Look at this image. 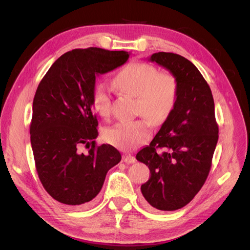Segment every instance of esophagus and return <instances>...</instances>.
<instances>
[{"instance_id":"1","label":"esophagus","mask_w":250,"mask_h":250,"mask_svg":"<svg viewBox=\"0 0 250 250\" xmlns=\"http://www.w3.org/2000/svg\"><path fill=\"white\" fill-rule=\"evenodd\" d=\"M124 162L126 163V164H133V163H135L137 162V160H135V157L134 156H132V155H125L124 156Z\"/></svg>"}]
</instances>
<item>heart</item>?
I'll return each mask as SVG.
<instances>
[{"instance_id":"b5f03b06","label":"heart","mask_w":250,"mask_h":250,"mask_svg":"<svg viewBox=\"0 0 250 250\" xmlns=\"http://www.w3.org/2000/svg\"><path fill=\"white\" fill-rule=\"evenodd\" d=\"M113 85L121 92L137 97L139 112L155 124L169 117L176 102V78L169 72H158L155 66L146 62L127 64L117 73ZM92 106L101 117L109 115L110 95L102 83L93 90ZM150 137L151 126L147 119L120 122L103 132L105 142L125 150L142 146Z\"/></svg>"}]
</instances>
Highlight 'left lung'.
Wrapping results in <instances>:
<instances>
[{"label":"left lung","instance_id":"obj_1","mask_svg":"<svg viewBox=\"0 0 250 250\" xmlns=\"http://www.w3.org/2000/svg\"><path fill=\"white\" fill-rule=\"evenodd\" d=\"M177 81L175 105L150 145L137 153L151 173L141 191L160 210L184 208L206 183L218 142L211 90L190 60L158 52L148 58Z\"/></svg>","mask_w":250,"mask_h":250}]
</instances>
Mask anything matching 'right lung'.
Instances as JSON below:
<instances>
[{"instance_id":"right-lung-1","label":"right lung","mask_w":250,"mask_h":250,"mask_svg":"<svg viewBox=\"0 0 250 250\" xmlns=\"http://www.w3.org/2000/svg\"><path fill=\"white\" fill-rule=\"evenodd\" d=\"M128 58L125 51L93 47L66 52L36 89L30 126L35 166L43 188L59 202L75 207L92 201L109 169L121 162L113 146L95 145L98 121L92 95L96 77ZM83 146L89 149L85 154Z\"/></svg>"}]
</instances>
